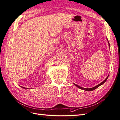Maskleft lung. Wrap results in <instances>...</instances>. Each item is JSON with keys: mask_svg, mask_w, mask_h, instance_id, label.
Wrapping results in <instances>:
<instances>
[{"mask_svg": "<svg viewBox=\"0 0 120 120\" xmlns=\"http://www.w3.org/2000/svg\"><path fill=\"white\" fill-rule=\"evenodd\" d=\"M107 41H108V39H107ZM108 43H109V48H110V43H109V41H108ZM108 77H109V75H108V77H107V78H106V79H105L103 82H102L101 83H100V84L98 85L97 86H94V87H93V88H82V87H81V86H78V85H77L75 84V83H74V84L76 86L78 87V88H79V89H81V90H86V91H92V90H94L96 89L97 88H98V87L100 86H101V85H102L103 84H104V83L105 82H106V81L107 80V79H108Z\"/></svg>", "mask_w": 120, "mask_h": 120, "instance_id": "obj_1", "label": "left lung"}]
</instances>
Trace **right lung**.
<instances>
[{
    "mask_svg": "<svg viewBox=\"0 0 120 120\" xmlns=\"http://www.w3.org/2000/svg\"><path fill=\"white\" fill-rule=\"evenodd\" d=\"M21 88H23V89H28V88H24V87H23V86H21Z\"/></svg>",
    "mask_w": 120,
    "mask_h": 120,
    "instance_id": "add662e5",
    "label": "right lung"
}]
</instances>
